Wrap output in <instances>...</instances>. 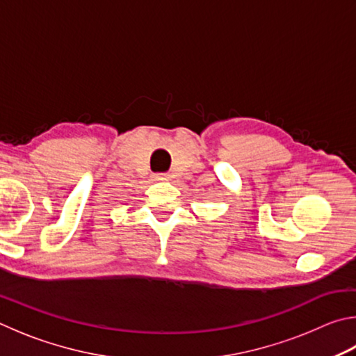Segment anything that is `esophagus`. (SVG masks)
Wrapping results in <instances>:
<instances>
[{
	"label": "esophagus",
	"mask_w": 356,
	"mask_h": 356,
	"mask_svg": "<svg viewBox=\"0 0 356 356\" xmlns=\"http://www.w3.org/2000/svg\"><path fill=\"white\" fill-rule=\"evenodd\" d=\"M171 176L166 172H159V174H154V180H157V182H165V180H170Z\"/></svg>",
	"instance_id": "1"
}]
</instances>
